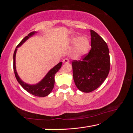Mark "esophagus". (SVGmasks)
<instances>
[{
    "instance_id": "esophagus-1",
    "label": "esophagus",
    "mask_w": 133,
    "mask_h": 133,
    "mask_svg": "<svg viewBox=\"0 0 133 133\" xmlns=\"http://www.w3.org/2000/svg\"><path fill=\"white\" fill-rule=\"evenodd\" d=\"M69 62V60L67 58H65L64 59H63V63H68Z\"/></svg>"
}]
</instances>
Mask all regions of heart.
I'll list each match as a JSON object with an SVG mask.
<instances>
[{"label": "heart", "instance_id": "obj_1", "mask_svg": "<svg viewBox=\"0 0 133 133\" xmlns=\"http://www.w3.org/2000/svg\"><path fill=\"white\" fill-rule=\"evenodd\" d=\"M73 43H77L76 46V52L77 55H82L86 52L89 47V42L86 37H83L80 38L78 37H73L71 39Z\"/></svg>", "mask_w": 133, "mask_h": 133}]
</instances>
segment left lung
Listing matches in <instances>:
<instances>
[{
  "instance_id": "8db88e82",
  "label": "left lung",
  "mask_w": 133,
  "mask_h": 133,
  "mask_svg": "<svg viewBox=\"0 0 133 133\" xmlns=\"http://www.w3.org/2000/svg\"><path fill=\"white\" fill-rule=\"evenodd\" d=\"M91 50L82 60L71 63L73 79L79 90L90 93L100 87L106 79L110 68L107 44L96 31L90 30Z\"/></svg>"
}]
</instances>
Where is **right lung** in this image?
<instances>
[{"instance_id": "add662e5", "label": "right lung", "mask_w": 133, "mask_h": 133, "mask_svg": "<svg viewBox=\"0 0 133 133\" xmlns=\"http://www.w3.org/2000/svg\"><path fill=\"white\" fill-rule=\"evenodd\" d=\"M36 33V31H32V32L29 33L17 46L14 51V54H13V70H14L15 75L17 82H19V84L21 85V86L25 90L33 96L37 97H45L48 96L51 93V91H52L54 85H55V75L59 70V69L61 68L62 62H60L59 63L54 67L53 69H51L43 78V79L35 85H30L22 82V80L19 77V76H18L16 70L15 57L17 48H19L20 46H21L26 40H28L31 36L35 35V33Z\"/></svg>"}]
</instances>
